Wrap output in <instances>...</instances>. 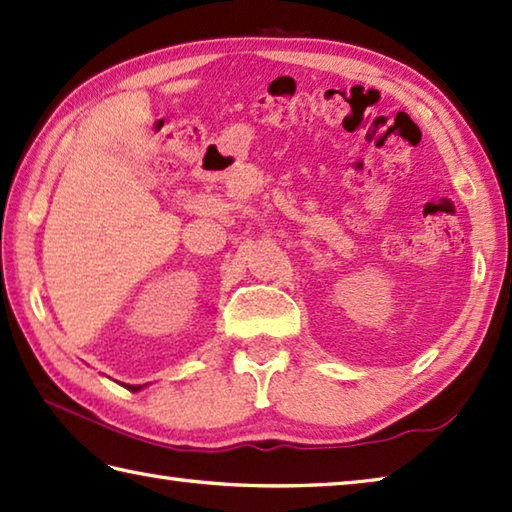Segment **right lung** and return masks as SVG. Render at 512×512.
<instances>
[{
  "label": "right lung",
  "mask_w": 512,
  "mask_h": 512,
  "mask_svg": "<svg viewBox=\"0 0 512 512\" xmlns=\"http://www.w3.org/2000/svg\"><path fill=\"white\" fill-rule=\"evenodd\" d=\"M126 388H128V390H133V393H137V390L142 388V386H126Z\"/></svg>",
  "instance_id": "right-lung-1"
}]
</instances>
